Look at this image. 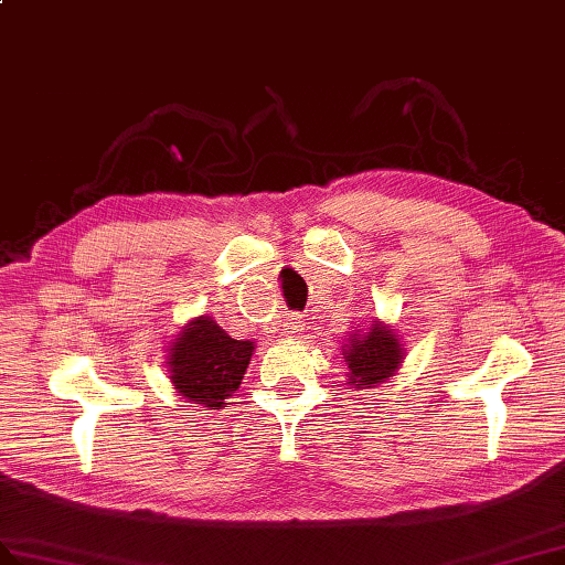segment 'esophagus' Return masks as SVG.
I'll list each match as a JSON object with an SVG mask.
<instances>
[{
  "mask_svg": "<svg viewBox=\"0 0 565 565\" xmlns=\"http://www.w3.org/2000/svg\"><path fill=\"white\" fill-rule=\"evenodd\" d=\"M286 330L291 332V334H300L306 330V322H303V318H300V315H291V318L286 320Z\"/></svg>",
  "mask_w": 565,
  "mask_h": 565,
  "instance_id": "1",
  "label": "esophagus"
}]
</instances>
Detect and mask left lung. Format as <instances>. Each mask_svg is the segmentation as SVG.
<instances>
[{
  "label": "left lung",
  "mask_w": 565,
  "mask_h": 565,
  "mask_svg": "<svg viewBox=\"0 0 565 565\" xmlns=\"http://www.w3.org/2000/svg\"><path fill=\"white\" fill-rule=\"evenodd\" d=\"M404 356L399 334L383 322H373L365 330H353L344 349V361L349 365V383L356 390L377 387L387 377L395 375Z\"/></svg>",
  "instance_id": "obj_1"
}]
</instances>
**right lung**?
Segmentation results:
<instances>
[{
  "label": "right lung",
  "instance_id": "obj_1",
  "mask_svg": "<svg viewBox=\"0 0 565 565\" xmlns=\"http://www.w3.org/2000/svg\"><path fill=\"white\" fill-rule=\"evenodd\" d=\"M253 351L255 342L233 339L212 318L200 315L170 342V383L188 402L221 409L241 387Z\"/></svg>",
  "mask_w": 565,
  "mask_h": 565
}]
</instances>
